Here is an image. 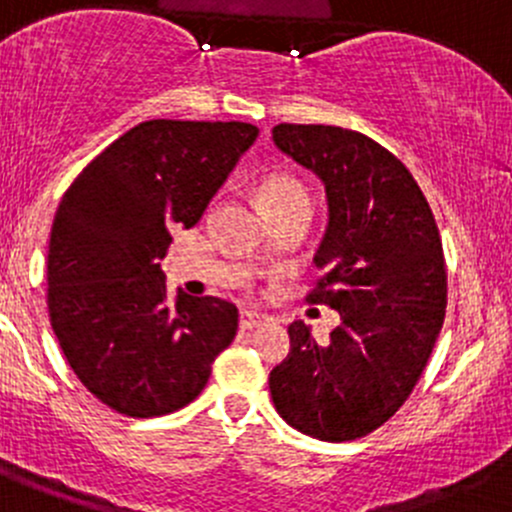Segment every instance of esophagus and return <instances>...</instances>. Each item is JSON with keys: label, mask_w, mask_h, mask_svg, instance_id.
<instances>
[{"label": "esophagus", "mask_w": 512, "mask_h": 512, "mask_svg": "<svg viewBox=\"0 0 512 512\" xmlns=\"http://www.w3.org/2000/svg\"><path fill=\"white\" fill-rule=\"evenodd\" d=\"M266 323V318H263L261 313H256V310H241L239 315V325L244 330H254V328H261V325Z\"/></svg>", "instance_id": "obj_1"}]
</instances>
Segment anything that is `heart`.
<instances>
[{"mask_svg":"<svg viewBox=\"0 0 512 512\" xmlns=\"http://www.w3.org/2000/svg\"><path fill=\"white\" fill-rule=\"evenodd\" d=\"M256 197L263 212H266L268 217H276L278 212L288 209L291 204L308 199V192H305L303 184H300L293 175H286V172H273V175L263 177L261 182H258Z\"/></svg>","mask_w":512,"mask_h":512,"instance_id":"1","label":"heart"}]
</instances>
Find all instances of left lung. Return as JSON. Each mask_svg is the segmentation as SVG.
<instances>
[{
	"mask_svg": "<svg viewBox=\"0 0 512 512\" xmlns=\"http://www.w3.org/2000/svg\"><path fill=\"white\" fill-rule=\"evenodd\" d=\"M273 142L328 194L320 278L305 295L340 313L320 345L303 320L268 377L276 412L320 441L379 429L419 382L446 315L439 226L412 172L379 142L335 125L273 128Z\"/></svg>",
	"mask_w": 512,
	"mask_h": 512,
	"instance_id": "1",
	"label": "left lung"
}]
</instances>
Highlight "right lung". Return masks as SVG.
<instances>
[{
    "label": "right lung",
    "mask_w": 512,
    "mask_h": 512,
    "mask_svg": "<svg viewBox=\"0 0 512 512\" xmlns=\"http://www.w3.org/2000/svg\"><path fill=\"white\" fill-rule=\"evenodd\" d=\"M251 123L145 120L73 179L51 226L49 318L83 387L118 414L187 407L231 345L239 310L179 291L160 261L175 226L192 229L254 145Z\"/></svg>",
    "instance_id": "right-lung-1"
}]
</instances>
